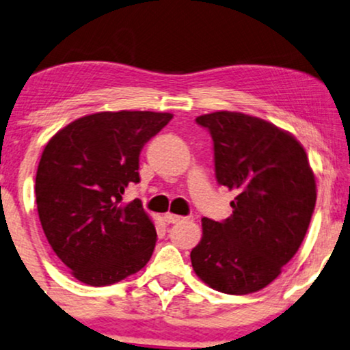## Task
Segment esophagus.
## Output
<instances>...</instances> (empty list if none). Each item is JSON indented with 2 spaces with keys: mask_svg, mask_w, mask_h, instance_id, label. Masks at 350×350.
<instances>
[{
  "mask_svg": "<svg viewBox=\"0 0 350 350\" xmlns=\"http://www.w3.org/2000/svg\"><path fill=\"white\" fill-rule=\"evenodd\" d=\"M185 218L184 216H179V215H172V213H166L165 215V221L167 224H176V223H180V221H184Z\"/></svg>",
  "mask_w": 350,
  "mask_h": 350,
  "instance_id": "obj_1",
  "label": "esophagus"
}]
</instances>
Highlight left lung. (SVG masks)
Segmentation results:
<instances>
[{"label": "left lung", "mask_w": 350, "mask_h": 350, "mask_svg": "<svg viewBox=\"0 0 350 350\" xmlns=\"http://www.w3.org/2000/svg\"><path fill=\"white\" fill-rule=\"evenodd\" d=\"M196 122L213 140L216 180L237 196L229 218L202 219V241L190 252L193 271L219 293H256L302 244L315 210V176L302 145L271 122L231 111Z\"/></svg>", "instance_id": "8db88e82"}]
</instances>
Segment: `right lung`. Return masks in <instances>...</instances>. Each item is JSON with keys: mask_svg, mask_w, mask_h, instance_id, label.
Wrapping results in <instances>:
<instances>
[{"mask_svg": "<svg viewBox=\"0 0 350 350\" xmlns=\"http://www.w3.org/2000/svg\"><path fill=\"white\" fill-rule=\"evenodd\" d=\"M170 113L105 111L83 116L51 137L35 178L43 232L74 278L108 286L142 269L157 231L139 198L122 205L139 178L144 145Z\"/></svg>", "mask_w": 350, "mask_h": 350, "instance_id": "right-lung-1", "label": "right lung"}]
</instances>
